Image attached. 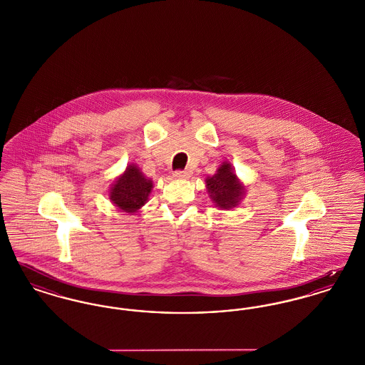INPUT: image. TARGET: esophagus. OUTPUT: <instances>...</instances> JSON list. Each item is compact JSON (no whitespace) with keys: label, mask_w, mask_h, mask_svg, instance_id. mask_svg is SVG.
I'll return each mask as SVG.
<instances>
[{"label":"esophagus","mask_w":365,"mask_h":365,"mask_svg":"<svg viewBox=\"0 0 365 365\" xmlns=\"http://www.w3.org/2000/svg\"><path fill=\"white\" fill-rule=\"evenodd\" d=\"M174 176L176 179H187L190 178V171H175Z\"/></svg>","instance_id":"34e87169"}]
</instances>
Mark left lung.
Masks as SVG:
<instances>
[{
  "instance_id": "obj_1",
  "label": "left lung",
  "mask_w": 365,
  "mask_h": 365,
  "mask_svg": "<svg viewBox=\"0 0 365 365\" xmlns=\"http://www.w3.org/2000/svg\"><path fill=\"white\" fill-rule=\"evenodd\" d=\"M205 183L209 197L217 208H235L245 195L242 182L238 179L231 164L227 161L219 167L216 174L205 179Z\"/></svg>"
}]
</instances>
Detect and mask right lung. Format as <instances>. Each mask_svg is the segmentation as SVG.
<instances>
[{
  "mask_svg": "<svg viewBox=\"0 0 365 365\" xmlns=\"http://www.w3.org/2000/svg\"><path fill=\"white\" fill-rule=\"evenodd\" d=\"M152 189L153 182L137 165L130 164L112 185L109 198L120 210L131 215L146 204Z\"/></svg>",
  "mask_w": 365,
  "mask_h": 365,
  "instance_id": "right-lung-1",
  "label": "right lung"
}]
</instances>
